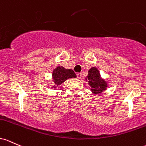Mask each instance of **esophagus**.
Segmentation results:
<instances>
[{
    "mask_svg": "<svg viewBox=\"0 0 146 146\" xmlns=\"http://www.w3.org/2000/svg\"><path fill=\"white\" fill-rule=\"evenodd\" d=\"M76 76H77V78L78 79H81L82 77V74L81 73H77L76 74Z\"/></svg>",
    "mask_w": 146,
    "mask_h": 146,
    "instance_id": "34e87169",
    "label": "esophagus"
}]
</instances>
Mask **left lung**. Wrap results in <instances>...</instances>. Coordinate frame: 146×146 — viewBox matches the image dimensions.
I'll return each mask as SVG.
<instances>
[{"label": "left lung", "instance_id": "obj_1", "mask_svg": "<svg viewBox=\"0 0 146 146\" xmlns=\"http://www.w3.org/2000/svg\"><path fill=\"white\" fill-rule=\"evenodd\" d=\"M85 79L88 82V85L91 88L90 91L93 94H101L108 86V81L101 77L99 70L95 67H92L88 70V76Z\"/></svg>", "mask_w": 146, "mask_h": 146}]
</instances>
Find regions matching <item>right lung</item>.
<instances>
[{
    "label": "right lung",
    "mask_w": 146,
    "mask_h": 146,
    "mask_svg": "<svg viewBox=\"0 0 146 146\" xmlns=\"http://www.w3.org/2000/svg\"><path fill=\"white\" fill-rule=\"evenodd\" d=\"M76 75L71 69H66L63 66H58L52 72V81L53 85L51 88L56 89L58 86H60L63 82L71 78H76Z\"/></svg>",
    "instance_id": "right-lung-1"
}]
</instances>
